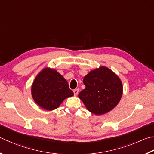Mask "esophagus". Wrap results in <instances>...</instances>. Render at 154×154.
<instances>
[{"label": "esophagus", "mask_w": 154, "mask_h": 154, "mask_svg": "<svg viewBox=\"0 0 154 154\" xmlns=\"http://www.w3.org/2000/svg\"><path fill=\"white\" fill-rule=\"evenodd\" d=\"M73 93H74V95L75 96H77V95L78 94V93H79V89H75L73 90Z\"/></svg>", "instance_id": "34e87169"}]
</instances>
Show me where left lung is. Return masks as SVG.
<instances>
[{"label":"left lung","instance_id":"left-lung-1","mask_svg":"<svg viewBox=\"0 0 154 154\" xmlns=\"http://www.w3.org/2000/svg\"><path fill=\"white\" fill-rule=\"evenodd\" d=\"M83 83L85 88L79 94V97L87 109L96 115L112 110L121 98V81L105 66L89 72L83 78Z\"/></svg>","mask_w":154,"mask_h":154}]
</instances>
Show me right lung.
<instances>
[{
  "label": "right lung",
  "mask_w": 154,
  "mask_h": 154,
  "mask_svg": "<svg viewBox=\"0 0 154 154\" xmlns=\"http://www.w3.org/2000/svg\"><path fill=\"white\" fill-rule=\"evenodd\" d=\"M34 101L47 110L57 108L66 97L73 96L68 83L54 69H44L35 77L32 87Z\"/></svg>",
  "instance_id": "add662e5"
}]
</instances>
